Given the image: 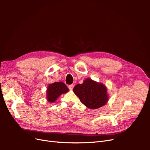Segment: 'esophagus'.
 I'll return each instance as SVG.
<instances>
[{"mask_svg": "<svg viewBox=\"0 0 150 150\" xmlns=\"http://www.w3.org/2000/svg\"><path fill=\"white\" fill-rule=\"evenodd\" d=\"M74 88V85L73 84H71L68 86V88H69L70 90H72Z\"/></svg>", "mask_w": 150, "mask_h": 150, "instance_id": "34e87169", "label": "esophagus"}]
</instances>
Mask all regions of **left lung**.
I'll use <instances>...</instances> for the list:
<instances>
[{
	"instance_id": "8db88e82",
	"label": "left lung",
	"mask_w": 150,
	"mask_h": 150,
	"mask_svg": "<svg viewBox=\"0 0 150 150\" xmlns=\"http://www.w3.org/2000/svg\"><path fill=\"white\" fill-rule=\"evenodd\" d=\"M73 91L81 102L91 110L104 106L109 99L106 86L89 78L75 86Z\"/></svg>"
}]
</instances>
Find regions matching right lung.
I'll return each mask as SVG.
<instances>
[{
	"label": "right lung",
	"instance_id": "obj_1",
	"mask_svg": "<svg viewBox=\"0 0 150 150\" xmlns=\"http://www.w3.org/2000/svg\"><path fill=\"white\" fill-rule=\"evenodd\" d=\"M68 91H69V89L62 82H56L50 84L47 89L46 98L49 102L54 103L56 101L59 96L62 94L67 93Z\"/></svg>",
	"mask_w": 150,
	"mask_h": 150
}]
</instances>
